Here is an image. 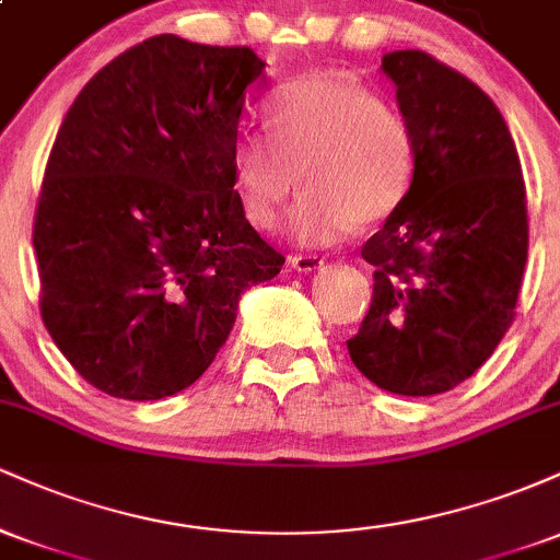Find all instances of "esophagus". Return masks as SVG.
Here are the masks:
<instances>
[{
  "label": "esophagus",
  "instance_id": "esophagus-1",
  "mask_svg": "<svg viewBox=\"0 0 560 560\" xmlns=\"http://www.w3.org/2000/svg\"><path fill=\"white\" fill-rule=\"evenodd\" d=\"M289 262H292L294 271L311 273V271H318V268H324L326 260L320 258V255H292Z\"/></svg>",
  "mask_w": 560,
  "mask_h": 560
}]
</instances>
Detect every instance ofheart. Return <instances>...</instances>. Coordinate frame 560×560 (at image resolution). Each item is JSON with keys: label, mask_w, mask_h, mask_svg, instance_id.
Wrapping results in <instances>:
<instances>
[{"label": "heart", "mask_w": 560, "mask_h": 560, "mask_svg": "<svg viewBox=\"0 0 560 560\" xmlns=\"http://www.w3.org/2000/svg\"><path fill=\"white\" fill-rule=\"evenodd\" d=\"M266 126L242 131L231 155L255 229L279 226L298 173L305 195L289 215V236L302 247L337 244L355 223L387 221L408 199L413 128L363 83L337 73L289 81L266 105Z\"/></svg>", "instance_id": "1"}]
</instances>
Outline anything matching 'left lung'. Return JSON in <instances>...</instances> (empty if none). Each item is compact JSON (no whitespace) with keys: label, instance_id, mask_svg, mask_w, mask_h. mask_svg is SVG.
Masks as SVG:
<instances>
[{"label":"left lung","instance_id":"8db88e82","mask_svg":"<svg viewBox=\"0 0 560 560\" xmlns=\"http://www.w3.org/2000/svg\"><path fill=\"white\" fill-rule=\"evenodd\" d=\"M416 137L408 199L363 244L374 298L347 339L376 387L429 397L458 387L513 324L529 247L516 144L494 102L419 49L382 57Z\"/></svg>","mask_w":560,"mask_h":560}]
</instances>
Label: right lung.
<instances>
[{
	"mask_svg": "<svg viewBox=\"0 0 560 560\" xmlns=\"http://www.w3.org/2000/svg\"><path fill=\"white\" fill-rule=\"evenodd\" d=\"M266 62L160 34L94 75L36 205L44 326L92 387L160 400L215 361L247 287L284 266L244 218L236 133Z\"/></svg>",
	"mask_w": 560,
	"mask_h": 560,
	"instance_id": "obj_1",
	"label": "right lung"
}]
</instances>
